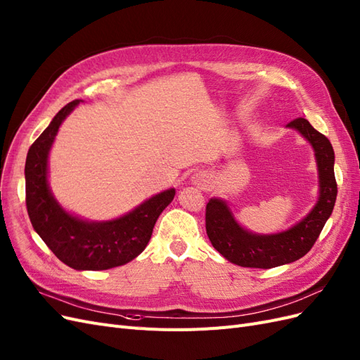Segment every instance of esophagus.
<instances>
[{
    "label": "esophagus",
    "mask_w": 360,
    "mask_h": 360,
    "mask_svg": "<svg viewBox=\"0 0 360 360\" xmlns=\"http://www.w3.org/2000/svg\"><path fill=\"white\" fill-rule=\"evenodd\" d=\"M191 184L199 188H205L211 184V178L207 176V173H205V172H197L191 176Z\"/></svg>",
    "instance_id": "obj_1"
}]
</instances>
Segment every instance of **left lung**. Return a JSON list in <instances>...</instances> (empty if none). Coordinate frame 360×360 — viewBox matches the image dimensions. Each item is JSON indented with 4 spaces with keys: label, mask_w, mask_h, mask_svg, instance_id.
I'll use <instances>...</instances> for the list:
<instances>
[{
    "label": "left lung",
    "mask_w": 360,
    "mask_h": 360,
    "mask_svg": "<svg viewBox=\"0 0 360 360\" xmlns=\"http://www.w3.org/2000/svg\"><path fill=\"white\" fill-rule=\"evenodd\" d=\"M314 150L319 173V197L312 210L287 230L278 233H252L238 223L226 200L212 197L206 205V233L212 247L230 263L242 268L271 269L304 257L317 240L329 219L336 200L335 154L326 136L305 118L288 122Z\"/></svg>",
    "instance_id": "obj_1"
}]
</instances>
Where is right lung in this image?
Masks as SVG:
<instances>
[{
  "label": "right lung",
  "mask_w": 360,
  "mask_h": 360,
  "mask_svg": "<svg viewBox=\"0 0 360 360\" xmlns=\"http://www.w3.org/2000/svg\"><path fill=\"white\" fill-rule=\"evenodd\" d=\"M82 101L73 100L64 106L31 145L25 163L27 210L34 230L63 263L76 271H104L131 262L146 248L175 188L149 197L108 221H91L64 210L49 187V153L61 124Z\"/></svg>",
  "instance_id": "add662e5"
}]
</instances>
